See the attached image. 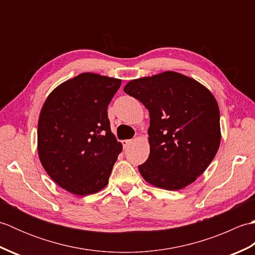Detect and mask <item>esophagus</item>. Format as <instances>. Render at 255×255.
<instances>
[{
	"label": "esophagus",
	"instance_id": "esophagus-1",
	"mask_svg": "<svg viewBox=\"0 0 255 255\" xmlns=\"http://www.w3.org/2000/svg\"><path fill=\"white\" fill-rule=\"evenodd\" d=\"M131 140H124V141H123V147H124V149H127L128 147H129V145H130L131 144Z\"/></svg>",
	"mask_w": 255,
	"mask_h": 255
}]
</instances>
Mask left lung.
Masks as SVG:
<instances>
[{
	"mask_svg": "<svg viewBox=\"0 0 255 255\" xmlns=\"http://www.w3.org/2000/svg\"><path fill=\"white\" fill-rule=\"evenodd\" d=\"M124 91L149 111L150 154L138 166L144 181L167 191L196 181L220 145V114L213 93L174 71L131 80Z\"/></svg>",
	"mask_w": 255,
	"mask_h": 255,
	"instance_id": "8db88e82",
	"label": "left lung"
}]
</instances>
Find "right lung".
<instances>
[{
  "mask_svg": "<svg viewBox=\"0 0 255 255\" xmlns=\"http://www.w3.org/2000/svg\"><path fill=\"white\" fill-rule=\"evenodd\" d=\"M122 80L85 72L58 85L38 119V155L52 181L69 193L100 192L123 144L111 130L107 106Z\"/></svg>",
  "mask_w": 255,
  "mask_h": 255,
  "instance_id": "1",
  "label": "right lung"
}]
</instances>
